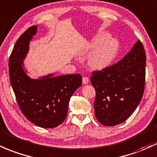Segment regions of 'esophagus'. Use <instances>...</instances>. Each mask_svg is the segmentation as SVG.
I'll list each match as a JSON object with an SVG mask.
<instances>
[{
	"label": "esophagus",
	"instance_id": "obj_1",
	"mask_svg": "<svg viewBox=\"0 0 157 157\" xmlns=\"http://www.w3.org/2000/svg\"><path fill=\"white\" fill-rule=\"evenodd\" d=\"M89 82V79L87 77H82V83L85 84V85H86V84H87Z\"/></svg>",
	"mask_w": 157,
	"mask_h": 157
}]
</instances>
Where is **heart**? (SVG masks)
Masks as SVG:
<instances>
[{"label": "heart", "instance_id": "heart-1", "mask_svg": "<svg viewBox=\"0 0 157 157\" xmlns=\"http://www.w3.org/2000/svg\"><path fill=\"white\" fill-rule=\"evenodd\" d=\"M98 47L89 56L88 63L93 69L101 70L111 64L118 50V42L113 38H109L106 33H99L88 44L82 53L91 52L94 48Z\"/></svg>", "mask_w": 157, "mask_h": 157}]
</instances>
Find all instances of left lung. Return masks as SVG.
Returning a JSON list of instances; mask_svg holds the SVG:
<instances>
[{"instance_id": "obj_1", "label": "left lung", "mask_w": 157, "mask_h": 157, "mask_svg": "<svg viewBox=\"0 0 157 157\" xmlns=\"http://www.w3.org/2000/svg\"><path fill=\"white\" fill-rule=\"evenodd\" d=\"M145 64V51L139 39L118 63L92 72L90 80L96 92L94 111L101 124H119L135 111L144 93Z\"/></svg>"}]
</instances>
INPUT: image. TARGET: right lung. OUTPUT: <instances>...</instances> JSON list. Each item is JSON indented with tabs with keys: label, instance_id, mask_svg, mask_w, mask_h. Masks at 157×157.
<instances>
[{
	"label": "right lung",
	"instance_id": "add662e5",
	"mask_svg": "<svg viewBox=\"0 0 157 157\" xmlns=\"http://www.w3.org/2000/svg\"><path fill=\"white\" fill-rule=\"evenodd\" d=\"M36 32L37 26H32L15 42L9 59V75L18 106L26 118L40 127L53 128L66 118L70 98L81 86L82 76L52 77V74L35 80L26 75L23 60Z\"/></svg>",
	"mask_w": 157,
	"mask_h": 157
}]
</instances>
